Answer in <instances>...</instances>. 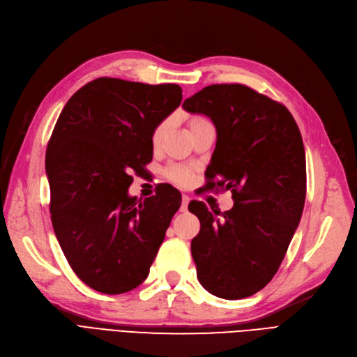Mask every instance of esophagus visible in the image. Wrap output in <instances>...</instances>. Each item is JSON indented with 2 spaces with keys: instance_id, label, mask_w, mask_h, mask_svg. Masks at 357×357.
Wrapping results in <instances>:
<instances>
[{
  "instance_id": "obj_1",
  "label": "esophagus",
  "mask_w": 357,
  "mask_h": 357,
  "mask_svg": "<svg viewBox=\"0 0 357 357\" xmlns=\"http://www.w3.org/2000/svg\"><path fill=\"white\" fill-rule=\"evenodd\" d=\"M189 201H190V198H189L188 195H183V197H181V207H180L181 211H186V210H188Z\"/></svg>"
}]
</instances>
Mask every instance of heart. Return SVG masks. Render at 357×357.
I'll return each instance as SVG.
<instances>
[{
    "label": "heart",
    "instance_id": "b5f03b06",
    "mask_svg": "<svg viewBox=\"0 0 357 357\" xmlns=\"http://www.w3.org/2000/svg\"><path fill=\"white\" fill-rule=\"evenodd\" d=\"M204 123H207L206 119L192 117L189 120V129L190 130L195 129V128L201 126V124H204ZM167 129H168V121H160L158 124V126L155 128V130H153V133H151L153 146H155V147L159 146V142L162 141L163 135H165ZM165 174H167V177L171 181L177 183V185H180V186H188L189 183L192 181V178H194V172H192V169L188 168V167H181V165H171L169 168H167Z\"/></svg>",
    "mask_w": 357,
    "mask_h": 357
}]
</instances>
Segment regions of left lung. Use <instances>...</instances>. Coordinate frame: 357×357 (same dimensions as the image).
I'll return each instance as SVG.
<instances>
[{"mask_svg":"<svg viewBox=\"0 0 357 357\" xmlns=\"http://www.w3.org/2000/svg\"><path fill=\"white\" fill-rule=\"evenodd\" d=\"M183 108L213 121L218 141L207 186L231 190L234 201L224 213H211L201 201L189 204L201 224L190 243L198 281L228 301L249 297L272 281L301 222L306 197L301 130L282 103L242 84L208 85Z\"/></svg>","mask_w":357,"mask_h":357,"instance_id":"obj_1","label":"left lung"}]
</instances>
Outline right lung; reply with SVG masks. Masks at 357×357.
I'll return each instance as SVG.
<instances>
[{
  "instance_id": "obj_1",
  "label": "right lung",
  "mask_w": 357,
  "mask_h": 357,
  "mask_svg": "<svg viewBox=\"0 0 357 357\" xmlns=\"http://www.w3.org/2000/svg\"><path fill=\"white\" fill-rule=\"evenodd\" d=\"M177 84L98 78L66 103L47 142L46 176L56 240L84 284L105 294L146 281L180 207L162 186L137 199L128 189L151 162V133L181 103Z\"/></svg>"
}]
</instances>
